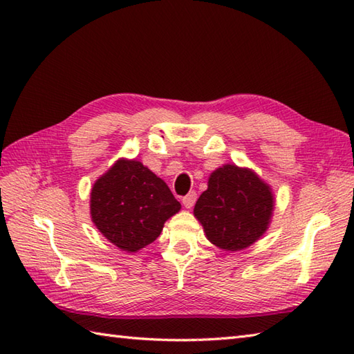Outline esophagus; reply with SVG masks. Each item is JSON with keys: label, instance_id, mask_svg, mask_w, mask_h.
I'll return each mask as SVG.
<instances>
[{"label": "esophagus", "instance_id": "esophagus-1", "mask_svg": "<svg viewBox=\"0 0 354 354\" xmlns=\"http://www.w3.org/2000/svg\"><path fill=\"white\" fill-rule=\"evenodd\" d=\"M195 200H197V194H195L194 191L192 192H189L186 195V197H183V200H182V203H183V206L186 207V209H191L194 204H195Z\"/></svg>", "mask_w": 354, "mask_h": 354}]
</instances>
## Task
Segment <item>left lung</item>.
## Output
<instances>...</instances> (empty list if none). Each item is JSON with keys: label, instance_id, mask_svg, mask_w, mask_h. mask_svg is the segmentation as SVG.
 I'll use <instances>...</instances> for the list:
<instances>
[{"label": "left lung", "instance_id": "left-lung-1", "mask_svg": "<svg viewBox=\"0 0 354 354\" xmlns=\"http://www.w3.org/2000/svg\"><path fill=\"white\" fill-rule=\"evenodd\" d=\"M274 194L253 169L225 163L212 172L194 207L206 238L224 251H241L263 236L271 224Z\"/></svg>", "mask_w": 354, "mask_h": 354}]
</instances>
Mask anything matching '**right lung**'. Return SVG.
<instances>
[{"mask_svg":"<svg viewBox=\"0 0 354 354\" xmlns=\"http://www.w3.org/2000/svg\"><path fill=\"white\" fill-rule=\"evenodd\" d=\"M180 209L168 185L136 159H118L91 191L92 223L125 253L154 242Z\"/></svg>","mask_w":354,"mask_h":354,"instance_id":"add662e5","label":"right lung"}]
</instances>
